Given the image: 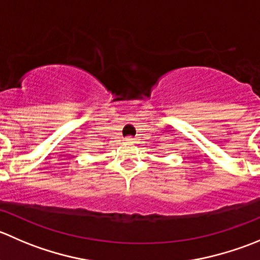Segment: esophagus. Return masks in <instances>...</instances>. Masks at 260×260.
Wrapping results in <instances>:
<instances>
[{
	"instance_id": "1",
	"label": "esophagus",
	"mask_w": 260,
	"mask_h": 260,
	"mask_svg": "<svg viewBox=\"0 0 260 260\" xmlns=\"http://www.w3.org/2000/svg\"><path fill=\"white\" fill-rule=\"evenodd\" d=\"M124 141H125V143H135L136 140L133 137H125Z\"/></svg>"
}]
</instances>
